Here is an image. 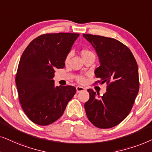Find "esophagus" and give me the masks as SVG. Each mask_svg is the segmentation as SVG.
Returning <instances> with one entry per match:
<instances>
[{
	"label": "esophagus",
	"mask_w": 152,
	"mask_h": 152,
	"mask_svg": "<svg viewBox=\"0 0 152 152\" xmlns=\"http://www.w3.org/2000/svg\"><path fill=\"white\" fill-rule=\"evenodd\" d=\"M84 90H86V89H85L84 88H83V87H80V86L76 87V92H77V93L83 92V91H84Z\"/></svg>",
	"instance_id": "esophagus-1"
}]
</instances>
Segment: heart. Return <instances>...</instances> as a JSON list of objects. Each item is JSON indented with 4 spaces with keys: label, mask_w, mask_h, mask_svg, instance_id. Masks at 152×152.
Masks as SVG:
<instances>
[{
    "label": "heart",
    "mask_w": 152,
    "mask_h": 152,
    "mask_svg": "<svg viewBox=\"0 0 152 152\" xmlns=\"http://www.w3.org/2000/svg\"><path fill=\"white\" fill-rule=\"evenodd\" d=\"M90 54H92V53L91 52L90 50L87 49V48H83V49H82L81 51H80V55H81L83 58L86 57V56H88L89 55H90ZM69 57H70V54H68L67 56L66 57V60H65L66 62L68 61L69 59ZM78 81L80 82V83L84 82V78H82V77H79V78H78Z\"/></svg>",
    "instance_id": "heart-1"
}]
</instances>
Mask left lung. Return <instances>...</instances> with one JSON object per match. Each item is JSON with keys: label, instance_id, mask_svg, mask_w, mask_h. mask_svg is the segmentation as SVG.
<instances>
[{"label": "left lung", "instance_id": "left-lung-1", "mask_svg": "<svg viewBox=\"0 0 152 152\" xmlns=\"http://www.w3.org/2000/svg\"><path fill=\"white\" fill-rule=\"evenodd\" d=\"M96 50L100 66L94 71L97 83H107L103 96L88 89L87 117L95 126L109 129L122 122L131 110L139 91L138 68L130 49L118 40L83 34ZM96 83V82H95Z\"/></svg>", "mask_w": 152, "mask_h": 152}]
</instances>
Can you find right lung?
Returning a JSON list of instances; mask_svg holds the SVG:
<instances>
[{"instance_id": "obj_1", "label": "right lung", "mask_w": 152, "mask_h": 152, "mask_svg": "<svg viewBox=\"0 0 152 152\" xmlns=\"http://www.w3.org/2000/svg\"><path fill=\"white\" fill-rule=\"evenodd\" d=\"M78 33L44 34L34 39L22 54L15 81L24 113L35 124L49 125L63 114L76 92L74 86L55 87L56 69L64 61Z\"/></svg>"}]
</instances>
